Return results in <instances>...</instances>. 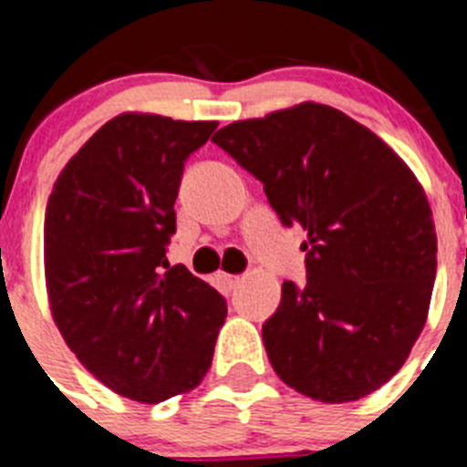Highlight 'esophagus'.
<instances>
[{
  "mask_svg": "<svg viewBox=\"0 0 467 467\" xmlns=\"http://www.w3.org/2000/svg\"><path fill=\"white\" fill-rule=\"evenodd\" d=\"M216 279L221 281V284H223L228 291H233V288H237V285L242 284V276H239V275H225V272H218Z\"/></svg>",
  "mask_w": 467,
  "mask_h": 467,
  "instance_id": "obj_1",
  "label": "esophagus"
}]
</instances>
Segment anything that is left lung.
I'll use <instances>...</instances> for the list:
<instances>
[{
	"label": "left lung",
	"instance_id": "left-lung-1",
	"mask_svg": "<svg viewBox=\"0 0 467 467\" xmlns=\"http://www.w3.org/2000/svg\"><path fill=\"white\" fill-rule=\"evenodd\" d=\"M284 225L306 233V285H281L263 326L284 384L312 400L354 402L405 365L438 270L423 186L372 130L318 102L234 120L213 134Z\"/></svg>",
	"mask_w": 467,
	"mask_h": 467
}]
</instances>
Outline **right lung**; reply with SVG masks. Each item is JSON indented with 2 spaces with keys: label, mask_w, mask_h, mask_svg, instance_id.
Instances as JSON below:
<instances>
[{
  "label": "right lung",
  "mask_w": 467,
  "mask_h": 467,
  "mask_svg": "<svg viewBox=\"0 0 467 467\" xmlns=\"http://www.w3.org/2000/svg\"><path fill=\"white\" fill-rule=\"evenodd\" d=\"M216 125L120 113L67 162L48 197L53 321L83 368L130 400L183 396L212 368L225 300L183 265L161 267L176 230L183 161Z\"/></svg>",
  "instance_id": "add662e5"
}]
</instances>
